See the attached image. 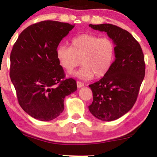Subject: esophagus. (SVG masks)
Returning <instances> with one entry per match:
<instances>
[{"instance_id": "1", "label": "esophagus", "mask_w": 157, "mask_h": 157, "mask_svg": "<svg viewBox=\"0 0 157 157\" xmlns=\"http://www.w3.org/2000/svg\"><path fill=\"white\" fill-rule=\"evenodd\" d=\"M77 86H78V88H81L84 86V83L81 82L79 81H77Z\"/></svg>"}]
</instances>
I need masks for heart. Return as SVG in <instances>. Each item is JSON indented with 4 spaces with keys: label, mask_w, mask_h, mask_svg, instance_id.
<instances>
[{
    "label": "heart",
    "mask_w": 157,
    "mask_h": 157,
    "mask_svg": "<svg viewBox=\"0 0 157 157\" xmlns=\"http://www.w3.org/2000/svg\"><path fill=\"white\" fill-rule=\"evenodd\" d=\"M59 65L70 72L81 64L73 74L79 79H90L94 75L101 78L109 72L115 56V45L112 40L95 35L82 34L74 37L70 47L60 45L56 49Z\"/></svg>",
    "instance_id": "heart-1"
}]
</instances>
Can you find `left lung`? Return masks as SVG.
<instances>
[{
	"label": "left lung",
	"instance_id": "left-lung-1",
	"mask_svg": "<svg viewBox=\"0 0 157 157\" xmlns=\"http://www.w3.org/2000/svg\"><path fill=\"white\" fill-rule=\"evenodd\" d=\"M89 27L107 33L115 45V59L109 72L89 85L93 94L90 112L99 120L110 122L127 113L136 102L145 75L144 54L140 43L122 28L107 23Z\"/></svg>",
	"mask_w": 157,
	"mask_h": 157
}]
</instances>
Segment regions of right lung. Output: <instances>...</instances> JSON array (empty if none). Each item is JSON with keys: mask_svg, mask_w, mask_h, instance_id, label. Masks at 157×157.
I'll return each instance as SVG.
<instances>
[{"mask_svg": "<svg viewBox=\"0 0 157 157\" xmlns=\"http://www.w3.org/2000/svg\"><path fill=\"white\" fill-rule=\"evenodd\" d=\"M75 25L45 21L21 33L10 53V77L18 102L30 116L40 121L57 118L64 99L77 90L72 78H65L56 49Z\"/></svg>", "mask_w": 157, "mask_h": 157, "instance_id": "1", "label": "right lung"}]
</instances>
